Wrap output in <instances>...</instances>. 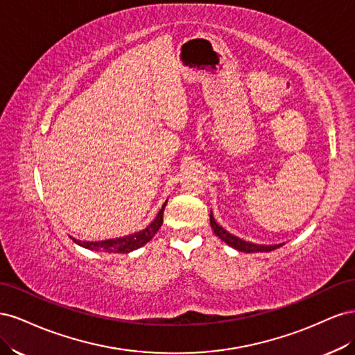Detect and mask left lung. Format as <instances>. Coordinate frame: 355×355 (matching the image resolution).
<instances>
[{
	"mask_svg": "<svg viewBox=\"0 0 355 355\" xmlns=\"http://www.w3.org/2000/svg\"><path fill=\"white\" fill-rule=\"evenodd\" d=\"M210 225H211V230L214 231V234L218 235V237L227 243L228 245L234 247L235 250L239 252H244V253H254V252H271L278 249V247L283 245V244H274V245H262V244H253L249 241H244L239 237H235V235L230 234L227 230H223L220 225L214 220L213 218V213L210 211Z\"/></svg>",
	"mask_w": 355,
	"mask_h": 355,
	"instance_id": "obj_1",
	"label": "left lung"
}]
</instances>
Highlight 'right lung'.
Segmentation results:
<instances>
[{
	"instance_id": "obj_1",
	"label": "right lung",
	"mask_w": 355,
	"mask_h": 355,
	"mask_svg": "<svg viewBox=\"0 0 355 355\" xmlns=\"http://www.w3.org/2000/svg\"><path fill=\"white\" fill-rule=\"evenodd\" d=\"M167 201L163 204V207L158 211L157 218L148 225V227L142 231L125 235V237H120V239H112V240H103V241H78L73 240L77 244L85 247L89 250H103V252H114V253H128L133 252L139 247L145 245L149 240H153L154 235L157 234V231L161 228L163 225V213H164V207H166Z\"/></svg>"
}]
</instances>
